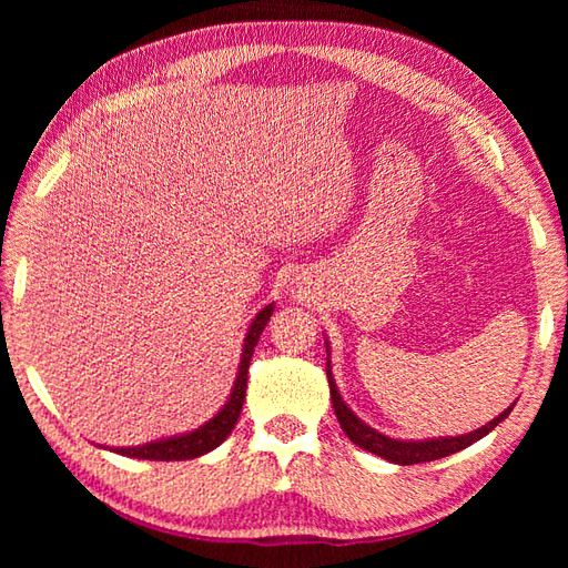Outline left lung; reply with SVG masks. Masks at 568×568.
Returning <instances> with one entry per match:
<instances>
[{
    "instance_id": "obj_1",
    "label": "left lung",
    "mask_w": 568,
    "mask_h": 568,
    "mask_svg": "<svg viewBox=\"0 0 568 568\" xmlns=\"http://www.w3.org/2000/svg\"><path fill=\"white\" fill-rule=\"evenodd\" d=\"M327 378H329V390H332V405H334V413L336 419H339L342 429L346 432V437L352 439L361 449H366L376 456H383L385 462H393V464H400V466H413V464H425V462H434V458H444L449 454H456L466 449L474 442H478L480 437H486L490 429H496L500 422L513 413V405L500 413L496 419L488 422L476 432H468L462 434V437H442V439H427V442H403V439H390L385 437V434L371 429L366 422H361L352 409L346 407V403L342 400L339 390H336V383L332 376V366L327 361Z\"/></svg>"
}]
</instances>
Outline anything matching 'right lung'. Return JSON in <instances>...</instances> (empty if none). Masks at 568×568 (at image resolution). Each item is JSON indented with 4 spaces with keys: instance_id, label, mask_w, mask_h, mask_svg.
Masks as SVG:
<instances>
[{
    "instance_id": "obj_1",
    "label": "right lung",
    "mask_w": 568,
    "mask_h": 568,
    "mask_svg": "<svg viewBox=\"0 0 568 568\" xmlns=\"http://www.w3.org/2000/svg\"><path fill=\"white\" fill-rule=\"evenodd\" d=\"M271 315H273V305H265L256 315V320L251 322L248 334L244 339V352H241V366H239L234 390L229 395L226 405L210 422H204V425L195 432L180 434V437H168V439L141 444V446H124V449H114V452L131 458H149V462H185V458H197L202 454L212 452L214 446H220L229 434H232L236 419L241 415V405H244V397H246V381H248V364L253 356V346L258 344L261 332L265 329Z\"/></svg>"
}]
</instances>
